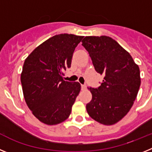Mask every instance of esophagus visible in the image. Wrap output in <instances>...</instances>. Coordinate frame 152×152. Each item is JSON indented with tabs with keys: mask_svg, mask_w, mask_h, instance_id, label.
Listing matches in <instances>:
<instances>
[{
	"mask_svg": "<svg viewBox=\"0 0 152 152\" xmlns=\"http://www.w3.org/2000/svg\"><path fill=\"white\" fill-rule=\"evenodd\" d=\"M81 89H82L83 91L87 89V85H86V84H82V85H81Z\"/></svg>",
	"mask_w": 152,
	"mask_h": 152,
	"instance_id": "obj_1",
	"label": "esophagus"
}]
</instances>
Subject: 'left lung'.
I'll return each instance as SVG.
<instances>
[{"mask_svg": "<svg viewBox=\"0 0 152 152\" xmlns=\"http://www.w3.org/2000/svg\"><path fill=\"white\" fill-rule=\"evenodd\" d=\"M81 42L96 72L103 75L99 88H88L92 100L86 105L88 113L101 124H115L128 113L138 94L139 66L129 53L109 36H85Z\"/></svg>", "mask_w": 152, "mask_h": 152, "instance_id": "left-lung-1", "label": "left lung"}]
</instances>
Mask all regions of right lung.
Returning <instances> with one entry per match:
<instances>
[{
  "label": "right lung",
  "mask_w": 152,
  "mask_h": 152,
  "mask_svg": "<svg viewBox=\"0 0 152 152\" xmlns=\"http://www.w3.org/2000/svg\"><path fill=\"white\" fill-rule=\"evenodd\" d=\"M82 39L56 35L36 47L24 61L20 76L24 99L42 123L59 124L71 114L80 84L64 80L63 72L71 68L73 52Z\"/></svg>",
  "instance_id": "add662e5"
}]
</instances>
